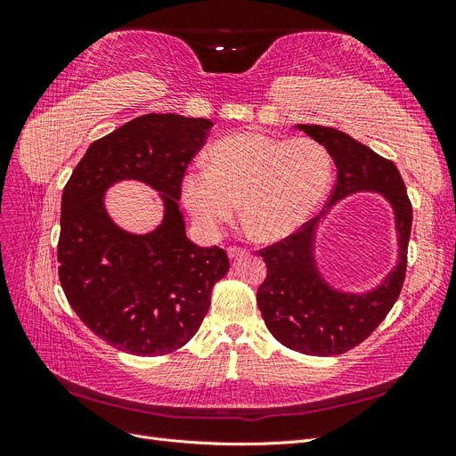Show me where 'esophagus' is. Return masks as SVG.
Listing matches in <instances>:
<instances>
[{"instance_id":"esophagus-1","label":"esophagus","mask_w":456,"mask_h":456,"mask_svg":"<svg viewBox=\"0 0 456 456\" xmlns=\"http://www.w3.org/2000/svg\"><path fill=\"white\" fill-rule=\"evenodd\" d=\"M226 251H228L230 258H240V256L247 255V249H243V247H238V245H230Z\"/></svg>"}]
</instances>
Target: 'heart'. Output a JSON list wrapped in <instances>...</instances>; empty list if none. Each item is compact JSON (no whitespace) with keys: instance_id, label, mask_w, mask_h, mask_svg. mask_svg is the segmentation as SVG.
<instances>
[{"instance_id":"b5f03b06","label":"heart","mask_w":456,"mask_h":456,"mask_svg":"<svg viewBox=\"0 0 456 456\" xmlns=\"http://www.w3.org/2000/svg\"><path fill=\"white\" fill-rule=\"evenodd\" d=\"M329 151L306 136L275 139L243 131L207 151V169L183 176V201L196 223L216 232L241 209L253 236L278 241L291 236L317 209L330 183Z\"/></svg>"}]
</instances>
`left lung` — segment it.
Here are the masks:
<instances>
[{"mask_svg": "<svg viewBox=\"0 0 456 456\" xmlns=\"http://www.w3.org/2000/svg\"><path fill=\"white\" fill-rule=\"evenodd\" d=\"M298 129L325 146L335 159L337 183L327 200L329 207L354 191L372 190L380 191L395 213L399 262L379 289L365 295L335 291L317 272L314 260L317 216L291 236L258 251L266 262V278L256 291V305L273 338L306 355H338L362 344L402 293L412 207L394 161L338 129L322 126H298Z\"/></svg>", "mask_w": 456, "mask_h": 456, "instance_id": "8db88e82", "label": "left lung"}]
</instances>
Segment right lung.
Instances as JSON below:
<instances>
[{
  "label": "right lung",
  "mask_w": 456,
  "mask_h": 456,
  "mask_svg": "<svg viewBox=\"0 0 456 456\" xmlns=\"http://www.w3.org/2000/svg\"><path fill=\"white\" fill-rule=\"evenodd\" d=\"M213 127L209 119L146 114L94 141L66 183L57 247L59 280L96 337L133 355H165L198 333L215 283L230 268L220 247L186 238L183 176ZM134 177L162 191L164 223L134 237L103 209V191Z\"/></svg>",
  "instance_id": "right-lung-1"
}]
</instances>
